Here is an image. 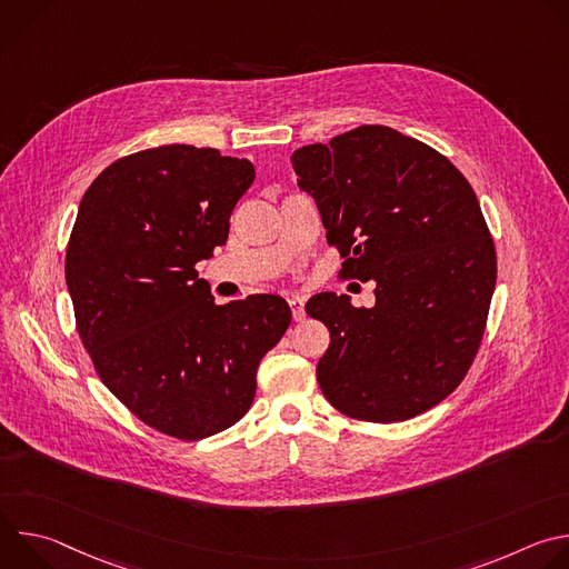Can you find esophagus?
<instances>
[{"label":"esophagus","instance_id":"34e87169","mask_svg":"<svg viewBox=\"0 0 569 569\" xmlns=\"http://www.w3.org/2000/svg\"><path fill=\"white\" fill-rule=\"evenodd\" d=\"M288 303H290V310H292V319H295V321H303V319H306L303 297H299V295H290V297H288Z\"/></svg>","mask_w":569,"mask_h":569}]
</instances>
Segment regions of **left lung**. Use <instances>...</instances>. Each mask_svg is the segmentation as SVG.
<instances>
[{
    "label": "left lung",
    "mask_w": 569,
    "mask_h": 569,
    "mask_svg": "<svg viewBox=\"0 0 569 569\" xmlns=\"http://www.w3.org/2000/svg\"><path fill=\"white\" fill-rule=\"evenodd\" d=\"M290 159L345 274L376 281L371 308L336 292L306 303L331 331L317 362L323 396L373 423L435 408L472 365L496 290L475 191L441 152L387 126L301 146Z\"/></svg>",
    "instance_id": "left-lung-1"
}]
</instances>
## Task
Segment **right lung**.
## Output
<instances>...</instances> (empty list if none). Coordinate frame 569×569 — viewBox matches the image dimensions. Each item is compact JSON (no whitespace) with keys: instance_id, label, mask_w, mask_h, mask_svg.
Segmentation results:
<instances>
[{"instance_id":"add662e5","label":"right lung","mask_w":569,"mask_h":569,"mask_svg":"<svg viewBox=\"0 0 569 569\" xmlns=\"http://www.w3.org/2000/svg\"><path fill=\"white\" fill-rule=\"evenodd\" d=\"M250 159L171 143L117 159L86 191L64 281L103 385L150 428L198 441L246 417L290 327L279 295L213 303L196 263L224 246Z\"/></svg>"}]
</instances>
